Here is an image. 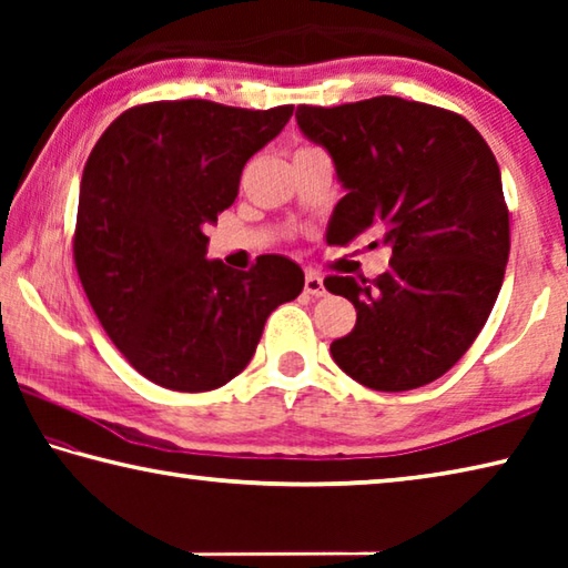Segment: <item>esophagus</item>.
Instances as JSON below:
<instances>
[{
  "instance_id": "34e87169",
  "label": "esophagus",
  "mask_w": 568,
  "mask_h": 568,
  "mask_svg": "<svg viewBox=\"0 0 568 568\" xmlns=\"http://www.w3.org/2000/svg\"><path fill=\"white\" fill-rule=\"evenodd\" d=\"M303 291L307 293V295H313V297H323L325 295V285H323V277L315 273V271H307L305 273V287Z\"/></svg>"
}]
</instances>
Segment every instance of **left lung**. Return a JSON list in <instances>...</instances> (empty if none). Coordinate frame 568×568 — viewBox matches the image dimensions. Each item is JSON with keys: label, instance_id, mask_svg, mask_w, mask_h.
<instances>
[{"label": "left lung", "instance_id": "left-lung-1", "mask_svg": "<svg viewBox=\"0 0 568 568\" xmlns=\"http://www.w3.org/2000/svg\"><path fill=\"white\" fill-rule=\"evenodd\" d=\"M295 120L348 190L328 245L368 235V247H390L388 271L373 281L325 277L358 313L331 343L333 361L373 390L426 386L470 348L501 291L511 237L494 152L460 114L390 94L301 104Z\"/></svg>", "mask_w": 568, "mask_h": 568}]
</instances>
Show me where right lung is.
Listing matches in <instances>:
<instances>
[{
  "instance_id": "add662e5",
  "label": "right lung",
  "mask_w": 568,
  "mask_h": 568,
  "mask_svg": "<svg viewBox=\"0 0 568 568\" xmlns=\"http://www.w3.org/2000/svg\"><path fill=\"white\" fill-rule=\"evenodd\" d=\"M291 114L293 104L148 102L124 110L90 152L77 275L110 341L162 388L225 386L253 358L267 315L303 291L301 265L283 255H261L247 273L205 257V227L235 203L245 162Z\"/></svg>"
}]
</instances>
